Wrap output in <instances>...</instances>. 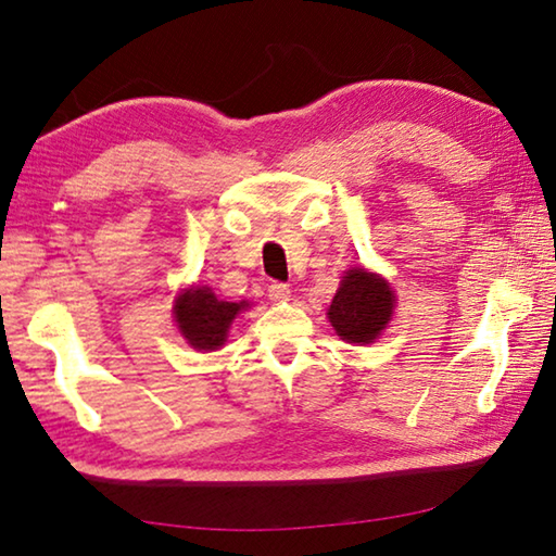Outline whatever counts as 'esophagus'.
I'll return each instance as SVG.
<instances>
[{"label": "esophagus", "instance_id": "34e87169", "mask_svg": "<svg viewBox=\"0 0 556 556\" xmlns=\"http://www.w3.org/2000/svg\"><path fill=\"white\" fill-rule=\"evenodd\" d=\"M269 299L277 301V304H281V301H289V285H281V281H275V285H269Z\"/></svg>", "mask_w": 556, "mask_h": 556}]
</instances>
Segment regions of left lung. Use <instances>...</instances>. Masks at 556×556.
I'll return each mask as SVG.
<instances>
[{
  "label": "left lung",
  "mask_w": 556,
  "mask_h": 556,
  "mask_svg": "<svg viewBox=\"0 0 556 556\" xmlns=\"http://www.w3.org/2000/svg\"><path fill=\"white\" fill-rule=\"evenodd\" d=\"M397 301L388 281L375 271L353 267L345 271L328 306V321L345 343H375L390 324Z\"/></svg>",
  "instance_id": "8db88e82"
}]
</instances>
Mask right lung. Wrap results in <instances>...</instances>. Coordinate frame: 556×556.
Instances as JSON below:
<instances>
[{"instance_id": "add662e5", "label": "right lung", "mask_w": 556, "mask_h": 556, "mask_svg": "<svg viewBox=\"0 0 556 556\" xmlns=\"http://www.w3.org/2000/svg\"><path fill=\"white\" fill-rule=\"evenodd\" d=\"M248 306V301L232 304V301L218 299L211 287H195L184 289L176 296L174 318L188 345H193L195 351L211 353L225 345L235 316Z\"/></svg>"}]
</instances>
